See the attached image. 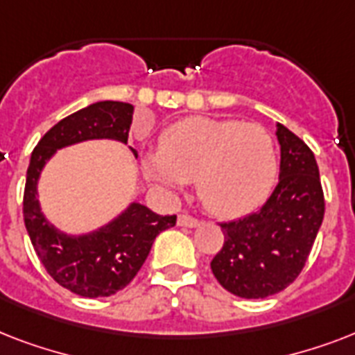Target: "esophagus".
I'll list each match as a JSON object with an SVG mask.
<instances>
[{"label":"esophagus","mask_w":355,"mask_h":355,"mask_svg":"<svg viewBox=\"0 0 355 355\" xmlns=\"http://www.w3.org/2000/svg\"><path fill=\"white\" fill-rule=\"evenodd\" d=\"M199 225H200L199 219H195V217L188 216V214H182V216H178V227L195 228V227H199Z\"/></svg>","instance_id":"esophagus-1"}]
</instances>
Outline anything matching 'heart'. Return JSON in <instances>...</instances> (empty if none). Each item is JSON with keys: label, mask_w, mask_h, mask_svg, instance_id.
<instances>
[{"label": "heart", "mask_w": 355, "mask_h": 355, "mask_svg": "<svg viewBox=\"0 0 355 355\" xmlns=\"http://www.w3.org/2000/svg\"><path fill=\"white\" fill-rule=\"evenodd\" d=\"M145 177L167 191L195 180L202 205L219 217L256 210L275 186V141L263 127L191 116L162 132L158 153L144 156Z\"/></svg>", "instance_id": "heart-1"}]
</instances>
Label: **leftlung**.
I'll list each match as a JSON object with an SVG mask.
<instances>
[{
	"label": "left lung",
	"mask_w": 355,
	"mask_h": 355,
	"mask_svg": "<svg viewBox=\"0 0 355 355\" xmlns=\"http://www.w3.org/2000/svg\"><path fill=\"white\" fill-rule=\"evenodd\" d=\"M280 180L261 208L223 223L225 245L211 259V272L227 291L265 298L284 291L306 265L324 219L319 166L308 145L276 123Z\"/></svg>",
	"instance_id": "1"
}]
</instances>
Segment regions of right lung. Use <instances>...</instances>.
Instances as JSON below:
<instances>
[{"instance_id":"add662e5","label":"right lung","mask_w":355,"mask_h":355,"mask_svg":"<svg viewBox=\"0 0 355 355\" xmlns=\"http://www.w3.org/2000/svg\"><path fill=\"white\" fill-rule=\"evenodd\" d=\"M134 107L99 101L58 121L33 150L24 191V221L31 243L53 280L86 298L110 297L138 275L156 236L175 227L177 216H158L130 202L116 219L94 232L69 236L47 221L38 202V178L58 149L88 139L127 144ZM134 156L138 153L130 147Z\"/></svg>"}]
</instances>
